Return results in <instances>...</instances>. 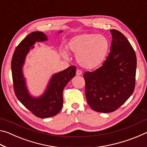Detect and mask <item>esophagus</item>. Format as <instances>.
I'll return each instance as SVG.
<instances>
[{
  "instance_id": "1",
  "label": "esophagus",
  "mask_w": 147,
  "mask_h": 147,
  "mask_svg": "<svg viewBox=\"0 0 147 147\" xmlns=\"http://www.w3.org/2000/svg\"><path fill=\"white\" fill-rule=\"evenodd\" d=\"M82 74V71L80 70V69H77V70H76V75L80 76V75H81Z\"/></svg>"
}]
</instances>
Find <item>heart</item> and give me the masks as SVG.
<instances>
[{
	"instance_id": "1",
	"label": "heart",
	"mask_w": 147,
	"mask_h": 147,
	"mask_svg": "<svg viewBox=\"0 0 147 147\" xmlns=\"http://www.w3.org/2000/svg\"><path fill=\"white\" fill-rule=\"evenodd\" d=\"M109 43L105 36L96 34H83L74 36L67 45L70 53L76 56V61L85 69H93L102 63L108 53ZM63 56H66L64 53Z\"/></svg>"
}]
</instances>
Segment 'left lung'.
<instances>
[{
	"label": "left lung",
	"mask_w": 147,
	"mask_h": 147,
	"mask_svg": "<svg viewBox=\"0 0 147 147\" xmlns=\"http://www.w3.org/2000/svg\"><path fill=\"white\" fill-rule=\"evenodd\" d=\"M110 32V52L102 65L84 74L87 102L91 109L101 113L117 110L131 95L136 86L135 51L121 32Z\"/></svg>",
	"instance_id": "1"
}]
</instances>
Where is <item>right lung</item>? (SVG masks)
I'll use <instances>...</instances> for the list:
<instances>
[{
  "mask_svg": "<svg viewBox=\"0 0 147 147\" xmlns=\"http://www.w3.org/2000/svg\"><path fill=\"white\" fill-rule=\"evenodd\" d=\"M47 39V37L43 32H33L29 34L17 45L11 59L12 79L17 98L34 115L42 119L53 117L60 111L63 106L64 88L76 74V66H70L54 74L43 96L35 98L30 95L22 73V67L30 49L33 48L32 45L37 41Z\"/></svg>",
  "mask_w": 147,
  "mask_h": 147,
  "instance_id": "add662e5",
  "label": "right lung"
}]
</instances>
